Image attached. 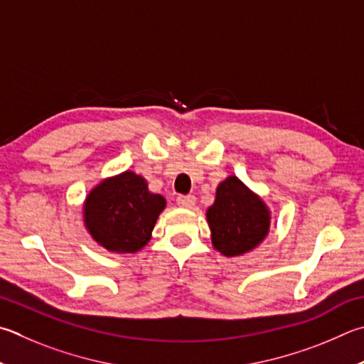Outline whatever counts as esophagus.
I'll use <instances>...</instances> for the list:
<instances>
[{
    "mask_svg": "<svg viewBox=\"0 0 364 364\" xmlns=\"http://www.w3.org/2000/svg\"><path fill=\"white\" fill-rule=\"evenodd\" d=\"M176 202L183 208H193L196 205V197L194 196H178Z\"/></svg>",
    "mask_w": 364,
    "mask_h": 364,
    "instance_id": "esophagus-1",
    "label": "esophagus"
}]
</instances>
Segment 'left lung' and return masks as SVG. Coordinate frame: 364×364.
<instances>
[{"instance_id":"obj_1","label":"left lung","mask_w":364,"mask_h":364,"mask_svg":"<svg viewBox=\"0 0 364 364\" xmlns=\"http://www.w3.org/2000/svg\"><path fill=\"white\" fill-rule=\"evenodd\" d=\"M211 243L224 256H240L266 239L270 228L267 205L237 176L216 188L215 203L207 210Z\"/></svg>"}]
</instances>
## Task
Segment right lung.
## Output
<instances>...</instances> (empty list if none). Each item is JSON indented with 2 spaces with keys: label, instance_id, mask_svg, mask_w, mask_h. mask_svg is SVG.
<instances>
[{
  "label": "right lung",
  "instance_id": "1",
  "mask_svg": "<svg viewBox=\"0 0 364 364\" xmlns=\"http://www.w3.org/2000/svg\"><path fill=\"white\" fill-rule=\"evenodd\" d=\"M165 199L148 189L135 171L107 178L84 202V226L98 245L111 253H136L151 239Z\"/></svg>",
  "mask_w": 364,
  "mask_h": 364
}]
</instances>
